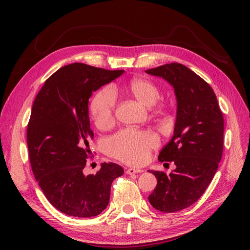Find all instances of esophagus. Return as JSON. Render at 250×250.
<instances>
[{"instance_id":"esophagus-1","label":"esophagus","mask_w":250,"mask_h":250,"mask_svg":"<svg viewBox=\"0 0 250 250\" xmlns=\"http://www.w3.org/2000/svg\"><path fill=\"white\" fill-rule=\"evenodd\" d=\"M143 170L141 169H134V168H129L126 170V173L128 174V175H132V174H137V173H142Z\"/></svg>"}]
</instances>
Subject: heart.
I'll return each instance as SVG.
<instances>
[{
  "instance_id": "obj_1",
  "label": "heart",
  "mask_w": 250,
  "mask_h": 250,
  "mask_svg": "<svg viewBox=\"0 0 250 250\" xmlns=\"http://www.w3.org/2000/svg\"><path fill=\"white\" fill-rule=\"evenodd\" d=\"M123 90L145 106L153 105L161 95L156 83L142 77L128 80ZM115 104V96L108 87L99 89L93 96L89 103V116L97 127L105 128L111 124ZM156 144V138L149 131L123 129L106 140L105 151L125 164L139 166L147 161L150 150Z\"/></svg>"
}]
</instances>
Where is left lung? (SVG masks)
Listing matches in <instances>:
<instances>
[{
  "instance_id": "obj_1",
  "label": "left lung",
  "mask_w": 250,
  "mask_h": 250,
  "mask_svg": "<svg viewBox=\"0 0 250 250\" xmlns=\"http://www.w3.org/2000/svg\"><path fill=\"white\" fill-rule=\"evenodd\" d=\"M146 73L168 81L177 100L173 137L158 155L176 169L169 175L151 171L157 185L148 197L155 209L174 213L197 201L214 178L223 152L224 119L213 88L186 65L172 62Z\"/></svg>"
}]
</instances>
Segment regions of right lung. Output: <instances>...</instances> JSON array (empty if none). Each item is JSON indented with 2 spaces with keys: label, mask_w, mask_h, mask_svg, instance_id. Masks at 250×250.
Returning a JSON list of instances; mask_svg holds the SVG:
<instances>
[{
  "label": "right lung",
  "mask_w": 250,
  "mask_h": 250,
  "mask_svg": "<svg viewBox=\"0 0 250 250\" xmlns=\"http://www.w3.org/2000/svg\"><path fill=\"white\" fill-rule=\"evenodd\" d=\"M123 73L67 64L46 80L35 98L27 127L30 164L48 201L65 215H99L108 206L112 181L124 173L118 164L103 163L96 174H83L94 139L88 99Z\"/></svg>",
  "instance_id": "right-lung-1"
}]
</instances>
